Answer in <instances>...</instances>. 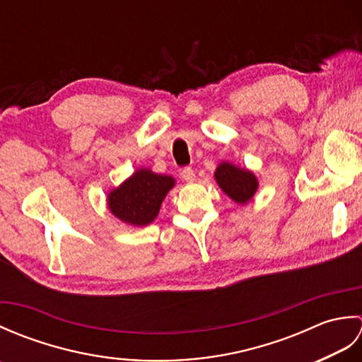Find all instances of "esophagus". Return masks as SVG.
I'll use <instances>...</instances> for the list:
<instances>
[{"label":"esophagus","mask_w":362,"mask_h":362,"mask_svg":"<svg viewBox=\"0 0 362 362\" xmlns=\"http://www.w3.org/2000/svg\"><path fill=\"white\" fill-rule=\"evenodd\" d=\"M182 177H183V180H187V182H194L196 180V173L189 166H185L182 169Z\"/></svg>","instance_id":"esophagus-1"}]
</instances>
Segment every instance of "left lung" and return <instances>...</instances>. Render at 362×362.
<instances>
[{
	"mask_svg": "<svg viewBox=\"0 0 362 362\" xmlns=\"http://www.w3.org/2000/svg\"><path fill=\"white\" fill-rule=\"evenodd\" d=\"M222 191L238 204H245L258 188L257 177L247 169H240L230 163H221L214 173Z\"/></svg>",
	"mask_w": 362,
	"mask_h": 362,
	"instance_id": "1",
	"label": "left lung"
}]
</instances>
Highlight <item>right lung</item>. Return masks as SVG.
Segmentation results:
<instances>
[{"label":"right lung","mask_w":362,"mask_h":362,"mask_svg":"<svg viewBox=\"0 0 362 362\" xmlns=\"http://www.w3.org/2000/svg\"><path fill=\"white\" fill-rule=\"evenodd\" d=\"M173 187V177L140 169L109 194V209L127 224L148 226L157 218L160 205Z\"/></svg>","instance_id":"add662e5"}]
</instances>
